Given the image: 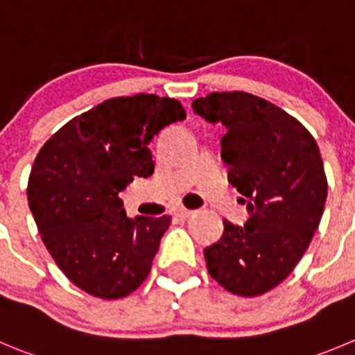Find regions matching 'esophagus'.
<instances>
[{"label":"esophagus","mask_w":355,"mask_h":355,"mask_svg":"<svg viewBox=\"0 0 355 355\" xmlns=\"http://www.w3.org/2000/svg\"><path fill=\"white\" fill-rule=\"evenodd\" d=\"M193 214V211H188V209H178V211H175V216H178V218H181V219H187V218H190V216Z\"/></svg>","instance_id":"esophagus-1"}]
</instances>
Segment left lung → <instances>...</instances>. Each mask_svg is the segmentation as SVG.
Instances as JSON below:
<instances>
[{
    "label": "left lung",
    "mask_w": 355,
    "mask_h": 355,
    "mask_svg": "<svg viewBox=\"0 0 355 355\" xmlns=\"http://www.w3.org/2000/svg\"><path fill=\"white\" fill-rule=\"evenodd\" d=\"M193 111L221 121V158L249 219L223 221L221 239L204 249L211 277L226 291L259 296L281 284L305 254L327 197L312 134L284 110L248 92H212Z\"/></svg>",
    "instance_id": "8db88e82"
}]
</instances>
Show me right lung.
<instances>
[{
	"instance_id": "right-lung-1",
	"label": "right lung",
	"mask_w": 355,
	"mask_h": 355,
	"mask_svg": "<svg viewBox=\"0 0 355 355\" xmlns=\"http://www.w3.org/2000/svg\"><path fill=\"white\" fill-rule=\"evenodd\" d=\"M184 118L171 97H113L67 121L40 150L29 209L53 261L82 291L123 298L150 273L171 216L127 218L118 193L136 175L153 174L148 144Z\"/></svg>"
}]
</instances>
